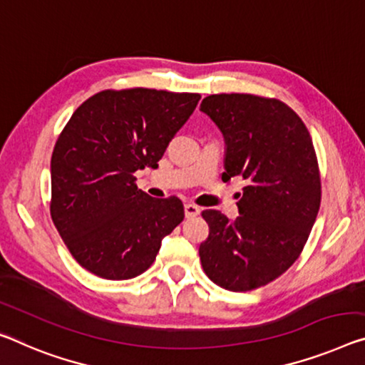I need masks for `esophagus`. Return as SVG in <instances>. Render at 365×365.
<instances>
[{
    "label": "esophagus",
    "instance_id": "34e87169",
    "mask_svg": "<svg viewBox=\"0 0 365 365\" xmlns=\"http://www.w3.org/2000/svg\"><path fill=\"white\" fill-rule=\"evenodd\" d=\"M184 214H186L187 218L197 217L200 214V209L195 204H190V202H187V204L184 205Z\"/></svg>",
    "mask_w": 365,
    "mask_h": 365
}]
</instances>
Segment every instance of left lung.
<instances>
[{"label":"left lung","mask_w":365,"mask_h":365,"mask_svg":"<svg viewBox=\"0 0 365 365\" xmlns=\"http://www.w3.org/2000/svg\"><path fill=\"white\" fill-rule=\"evenodd\" d=\"M200 110L225 137L223 178L248 181L235 222L202 212L209 238L200 262L222 289L248 292L277 279L304 250L322 202L317 153L304 120L279 99L210 94Z\"/></svg>","instance_id":"8db88e82"}]
</instances>
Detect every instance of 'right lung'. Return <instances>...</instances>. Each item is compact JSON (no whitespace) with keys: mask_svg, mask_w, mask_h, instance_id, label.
Segmentation results:
<instances>
[{"mask_svg":"<svg viewBox=\"0 0 365 365\" xmlns=\"http://www.w3.org/2000/svg\"><path fill=\"white\" fill-rule=\"evenodd\" d=\"M197 93L106 89L78 108L55 143L50 215L78 264L109 280L137 277L184 220L178 197L155 199L133 173L158 168Z\"/></svg>","mask_w":365,"mask_h":365,"instance_id":"1","label":"right lung"}]
</instances>
